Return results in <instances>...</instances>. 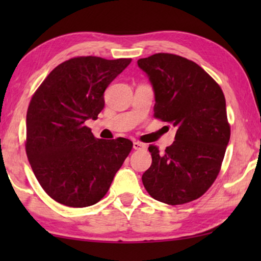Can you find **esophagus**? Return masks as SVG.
Segmentation results:
<instances>
[{"label":"esophagus","instance_id":"34e87169","mask_svg":"<svg viewBox=\"0 0 261 261\" xmlns=\"http://www.w3.org/2000/svg\"><path fill=\"white\" fill-rule=\"evenodd\" d=\"M133 148H134V149H142V148H146V145L142 144V142L134 141V142H133Z\"/></svg>","mask_w":261,"mask_h":261}]
</instances>
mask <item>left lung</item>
Listing matches in <instances>:
<instances>
[{
	"label": "left lung",
	"mask_w": 261,
	"mask_h": 261,
	"mask_svg": "<svg viewBox=\"0 0 261 261\" xmlns=\"http://www.w3.org/2000/svg\"><path fill=\"white\" fill-rule=\"evenodd\" d=\"M154 91V116L177 128L173 144L160 152L151 145L152 165L142 183L156 201L170 205L197 199L220 172L230 138L220 85L197 64L156 53L138 60Z\"/></svg>",
	"instance_id": "1"
}]
</instances>
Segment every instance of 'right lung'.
I'll list each match as a JSON object with an SVG mask.
<instances>
[{"label":"right lung","mask_w":261,"mask_h":261,"mask_svg":"<svg viewBox=\"0 0 261 261\" xmlns=\"http://www.w3.org/2000/svg\"><path fill=\"white\" fill-rule=\"evenodd\" d=\"M130 62L69 59L49 72L31 99L27 158L39 184L60 204L84 208L101 201L132 151L128 139H96L85 126L97 119L106 89Z\"/></svg>","instance_id":"right-lung-1"}]
</instances>
